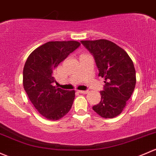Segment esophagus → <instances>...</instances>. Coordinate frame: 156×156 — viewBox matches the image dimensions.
I'll return each instance as SVG.
<instances>
[{"mask_svg":"<svg viewBox=\"0 0 156 156\" xmlns=\"http://www.w3.org/2000/svg\"><path fill=\"white\" fill-rule=\"evenodd\" d=\"M78 92L79 93H82V94H86V93H88V90H78Z\"/></svg>","mask_w":156,"mask_h":156,"instance_id":"1","label":"esophagus"}]
</instances>
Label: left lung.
<instances>
[{
	"instance_id": "1",
	"label": "left lung",
	"mask_w": 156,
	"mask_h": 156,
	"mask_svg": "<svg viewBox=\"0 0 156 156\" xmlns=\"http://www.w3.org/2000/svg\"><path fill=\"white\" fill-rule=\"evenodd\" d=\"M94 57L99 76L105 78L101 101L93 110L103 118L120 114L136 84L134 63L126 51L107 39L81 41Z\"/></svg>"
}]
</instances>
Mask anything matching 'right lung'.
I'll list each match as a JSON object with an SVG mask.
<instances>
[{
    "instance_id": "1",
    "label": "right lung",
    "mask_w": 156,
    "mask_h": 156,
    "mask_svg": "<svg viewBox=\"0 0 156 156\" xmlns=\"http://www.w3.org/2000/svg\"><path fill=\"white\" fill-rule=\"evenodd\" d=\"M80 45L77 41L48 42L36 48L26 60L23 69L24 90L39 114L49 120L64 117L73 105L75 90L54 86V71Z\"/></svg>"
}]
</instances>
